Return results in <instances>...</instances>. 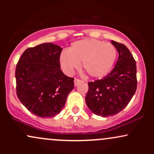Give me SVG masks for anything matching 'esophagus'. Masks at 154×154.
<instances>
[{
    "label": "esophagus",
    "instance_id": "esophagus-1",
    "mask_svg": "<svg viewBox=\"0 0 154 154\" xmlns=\"http://www.w3.org/2000/svg\"><path fill=\"white\" fill-rule=\"evenodd\" d=\"M74 82H75V86H77V85H79V83H80L81 82H82V81H81L80 79H79L75 78V81H74Z\"/></svg>",
    "mask_w": 154,
    "mask_h": 154
}]
</instances>
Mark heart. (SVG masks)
<instances>
[{
  "mask_svg": "<svg viewBox=\"0 0 154 154\" xmlns=\"http://www.w3.org/2000/svg\"><path fill=\"white\" fill-rule=\"evenodd\" d=\"M117 51L111 43L96 39H83L72 43L68 51H63L60 63L66 73L71 75L79 66L93 77L105 76L115 63Z\"/></svg>",
  "mask_w": 154,
  "mask_h": 154,
  "instance_id": "obj_1",
  "label": "heart"
}]
</instances>
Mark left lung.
I'll return each instance as SVG.
<instances>
[{
	"instance_id": "8db88e82",
	"label": "left lung",
	"mask_w": 154,
	"mask_h": 154,
	"mask_svg": "<svg viewBox=\"0 0 154 154\" xmlns=\"http://www.w3.org/2000/svg\"><path fill=\"white\" fill-rule=\"evenodd\" d=\"M119 53L116 66L101 79L88 82V107L96 115L109 116L123 110L137 89L136 62L124 44L111 40Z\"/></svg>"
}]
</instances>
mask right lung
I'll use <instances>...</instances> for the list:
<instances>
[{
    "mask_svg": "<svg viewBox=\"0 0 154 154\" xmlns=\"http://www.w3.org/2000/svg\"><path fill=\"white\" fill-rule=\"evenodd\" d=\"M61 51L51 43L29 48L16 67L17 97L30 112L42 118L59 114L74 88V78L60 68Z\"/></svg>",
    "mask_w": 154,
    "mask_h": 154,
    "instance_id": "right-lung-1",
    "label": "right lung"
}]
</instances>
